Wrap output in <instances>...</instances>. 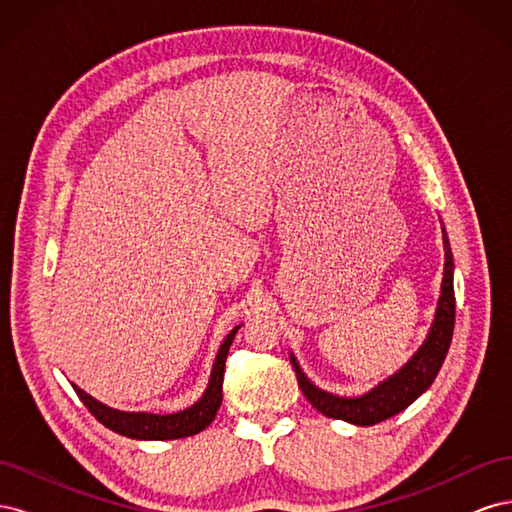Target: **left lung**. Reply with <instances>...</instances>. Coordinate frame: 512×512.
Instances as JSON below:
<instances>
[{"mask_svg":"<svg viewBox=\"0 0 512 512\" xmlns=\"http://www.w3.org/2000/svg\"><path fill=\"white\" fill-rule=\"evenodd\" d=\"M442 241H444V277L440 288V299L436 318L429 329V335L423 342V346L414 352L412 359L401 367L397 374L380 382L376 389L361 397H339L333 393H327L318 389L316 384L309 382V378L303 374L294 354H290V361L294 367V374L299 380V389L307 397L318 412L331 418H339V421H348L352 425H376L380 421H386L401 410H406L412 401L425 393L431 382L436 380L438 371L446 359L448 346H451L453 329H455V288H453V252L451 243H448L446 230L442 226Z\"/></svg>","mask_w":512,"mask_h":512,"instance_id":"1","label":"left lung"}]
</instances>
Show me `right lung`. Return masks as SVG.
I'll return each instance as SVG.
<instances>
[{"label": "right lung", "mask_w": 512, "mask_h": 512, "mask_svg": "<svg viewBox=\"0 0 512 512\" xmlns=\"http://www.w3.org/2000/svg\"><path fill=\"white\" fill-rule=\"evenodd\" d=\"M239 327L232 329L226 339L222 342L218 356H215V363L211 369V378L207 384V391L203 393L194 406L185 408L175 414H151V412H123L108 408L102 401L87 395L79 386H74L76 395L85 404V408L94 414L98 421L113 429L115 433H121L126 438L134 440H177V438H188L194 433L203 431L211 425V421L218 414L222 406V382H224V365L226 356L230 350L232 339H235Z\"/></svg>", "instance_id": "1"}]
</instances>
